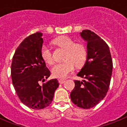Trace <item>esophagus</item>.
Instances as JSON below:
<instances>
[{"label":"esophagus","mask_w":127,"mask_h":127,"mask_svg":"<svg viewBox=\"0 0 127 127\" xmlns=\"http://www.w3.org/2000/svg\"><path fill=\"white\" fill-rule=\"evenodd\" d=\"M65 83V80H59V83L60 84H63V83Z\"/></svg>","instance_id":"esophagus-1"}]
</instances>
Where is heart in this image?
I'll return each instance as SVG.
<instances>
[{
	"label": "heart",
	"mask_w": 127,
	"mask_h": 127,
	"mask_svg": "<svg viewBox=\"0 0 127 127\" xmlns=\"http://www.w3.org/2000/svg\"><path fill=\"white\" fill-rule=\"evenodd\" d=\"M53 44L65 50L63 60L61 63L55 64L52 68V74L56 78L64 79L68 74L76 68L82 67L87 61V49L81 42H74L71 38L61 36L53 40ZM40 55L42 60L48 64L53 63L51 51L46 46L41 48Z\"/></svg>",
	"instance_id": "obj_1"
}]
</instances>
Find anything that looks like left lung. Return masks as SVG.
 <instances>
[{"label":"left lung","instance_id":"obj_1","mask_svg":"<svg viewBox=\"0 0 127 127\" xmlns=\"http://www.w3.org/2000/svg\"><path fill=\"white\" fill-rule=\"evenodd\" d=\"M87 42V59L77 76L84 80L74 81L70 98L80 108H93L105 97L113 71V61L108 44L90 30L81 32Z\"/></svg>","mask_w":127,"mask_h":127}]
</instances>
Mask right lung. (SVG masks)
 Segmentation results:
<instances>
[{"label":"right lung","mask_w":127,"mask_h":127,"mask_svg":"<svg viewBox=\"0 0 127 127\" xmlns=\"http://www.w3.org/2000/svg\"><path fill=\"white\" fill-rule=\"evenodd\" d=\"M42 36L36 32L26 38L16 48L11 64L12 85L18 98L27 106L36 110L51 104L59 86L56 79L40 85L51 75L40 55Z\"/></svg>","instance_id":"obj_1"}]
</instances>
